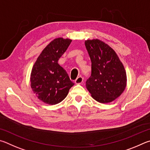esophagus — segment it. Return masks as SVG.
Masks as SVG:
<instances>
[{
    "mask_svg": "<svg viewBox=\"0 0 150 150\" xmlns=\"http://www.w3.org/2000/svg\"><path fill=\"white\" fill-rule=\"evenodd\" d=\"M83 81V78L82 76H78L76 79L75 80V83H76V84H80V83H82Z\"/></svg>",
    "mask_w": 150,
    "mask_h": 150,
    "instance_id": "esophagus-1",
    "label": "esophagus"
}]
</instances>
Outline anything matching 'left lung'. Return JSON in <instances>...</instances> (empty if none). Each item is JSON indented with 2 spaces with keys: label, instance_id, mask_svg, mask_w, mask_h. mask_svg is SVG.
Masks as SVG:
<instances>
[{
  "label": "left lung",
  "instance_id": "1",
  "mask_svg": "<svg viewBox=\"0 0 150 150\" xmlns=\"http://www.w3.org/2000/svg\"><path fill=\"white\" fill-rule=\"evenodd\" d=\"M85 45L91 62V74L86 80V88L99 103L114 101L127 86L123 64L114 50L104 42L99 39L87 40Z\"/></svg>",
  "mask_w": 150,
  "mask_h": 150
}]
</instances>
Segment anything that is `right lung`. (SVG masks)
<instances>
[{"instance_id":"add662e5","label":"right lung","mask_w":150,"mask_h":150,"mask_svg":"<svg viewBox=\"0 0 150 150\" xmlns=\"http://www.w3.org/2000/svg\"><path fill=\"white\" fill-rule=\"evenodd\" d=\"M72 40L57 38L52 41L37 59L31 74V87L44 103L55 105L68 95L74 83L67 72L58 64Z\"/></svg>"}]
</instances>
